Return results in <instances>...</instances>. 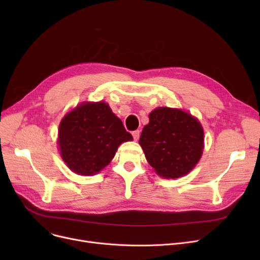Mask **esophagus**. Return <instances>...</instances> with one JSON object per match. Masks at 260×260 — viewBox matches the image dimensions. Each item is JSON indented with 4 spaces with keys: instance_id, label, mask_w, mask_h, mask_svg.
<instances>
[{
    "instance_id": "esophagus-1",
    "label": "esophagus",
    "mask_w": 260,
    "mask_h": 260,
    "mask_svg": "<svg viewBox=\"0 0 260 260\" xmlns=\"http://www.w3.org/2000/svg\"><path fill=\"white\" fill-rule=\"evenodd\" d=\"M132 135H133V138H134V140L135 141H137L138 139H139V137H140V131H134L133 133H132Z\"/></svg>"
}]
</instances>
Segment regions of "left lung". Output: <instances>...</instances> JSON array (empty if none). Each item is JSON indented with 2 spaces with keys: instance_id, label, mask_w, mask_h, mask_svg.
Instances as JSON below:
<instances>
[{
  "instance_id": "8db88e82",
  "label": "left lung",
  "mask_w": 260,
  "mask_h": 260,
  "mask_svg": "<svg viewBox=\"0 0 260 260\" xmlns=\"http://www.w3.org/2000/svg\"><path fill=\"white\" fill-rule=\"evenodd\" d=\"M139 144L156 173L178 178L192 170L203 149V129L199 121L176 108L159 107L148 116Z\"/></svg>"
}]
</instances>
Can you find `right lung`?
I'll use <instances>...</instances> for the list:
<instances>
[{"label":"right lung","instance_id":"1","mask_svg":"<svg viewBox=\"0 0 260 260\" xmlns=\"http://www.w3.org/2000/svg\"><path fill=\"white\" fill-rule=\"evenodd\" d=\"M133 140L122 121L104 102L83 103L60 123V154L78 175H94L115 157L118 146Z\"/></svg>","mask_w":260,"mask_h":260}]
</instances>
